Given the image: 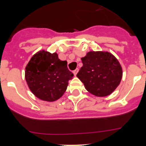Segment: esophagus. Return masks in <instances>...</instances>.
Here are the masks:
<instances>
[{
    "label": "esophagus",
    "mask_w": 146,
    "mask_h": 146,
    "mask_svg": "<svg viewBox=\"0 0 146 146\" xmlns=\"http://www.w3.org/2000/svg\"><path fill=\"white\" fill-rule=\"evenodd\" d=\"M78 68H76V70H73V74H74L75 76H76V75H77V73H78Z\"/></svg>",
    "instance_id": "1"
}]
</instances>
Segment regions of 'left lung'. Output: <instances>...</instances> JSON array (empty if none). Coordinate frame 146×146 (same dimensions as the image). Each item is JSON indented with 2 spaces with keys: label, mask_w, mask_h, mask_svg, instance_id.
I'll return each mask as SVG.
<instances>
[{
  "label": "left lung",
  "mask_w": 146,
  "mask_h": 146,
  "mask_svg": "<svg viewBox=\"0 0 146 146\" xmlns=\"http://www.w3.org/2000/svg\"><path fill=\"white\" fill-rule=\"evenodd\" d=\"M81 60L83 66L77 77L88 92L98 97H105L117 88L121 80L122 69L112 54L90 51Z\"/></svg>",
  "instance_id": "1"
}]
</instances>
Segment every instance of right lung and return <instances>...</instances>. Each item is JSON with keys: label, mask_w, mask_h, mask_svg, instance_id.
I'll return each mask as SVG.
<instances>
[{"label": "right lung", "mask_w": 146, "mask_h": 146, "mask_svg": "<svg viewBox=\"0 0 146 146\" xmlns=\"http://www.w3.org/2000/svg\"><path fill=\"white\" fill-rule=\"evenodd\" d=\"M25 78L32 93L42 100L53 102L61 98L73 77L67 61L57 54L39 51L34 55L25 68Z\"/></svg>", "instance_id": "1"}]
</instances>
